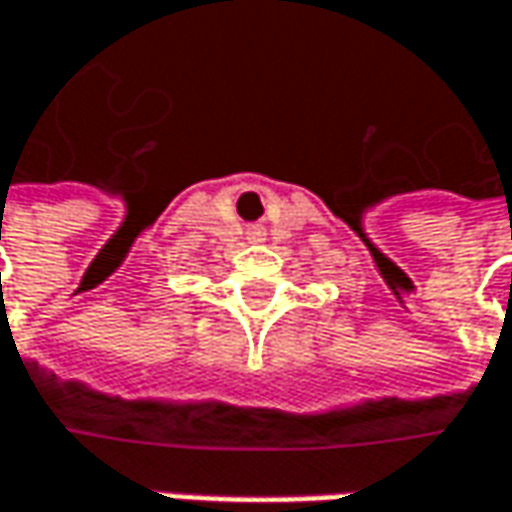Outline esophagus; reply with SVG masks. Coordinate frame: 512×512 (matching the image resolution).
<instances>
[{
  "mask_svg": "<svg viewBox=\"0 0 512 512\" xmlns=\"http://www.w3.org/2000/svg\"><path fill=\"white\" fill-rule=\"evenodd\" d=\"M250 236H259V227H253V230H250Z\"/></svg>",
  "mask_w": 512,
  "mask_h": 512,
  "instance_id": "34e87169",
  "label": "esophagus"
}]
</instances>
